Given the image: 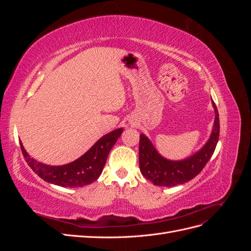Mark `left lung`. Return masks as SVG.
Segmentation results:
<instances>
[{
  "instance_id": "left-lung-1",
  "label": "left lung",
  "mask_w": 251,
  "mask_h": 251,
  "mask_svg": "<svg viewBox=\"0 0 251 251\" xmlns=\"http://www.w3.org/2000/svg\"><path fill=\"white\" fill-rule=\"evenodd\" d=\"M211 102L216 117L210 137L200 151L183 160L174 161L162 157L147 136L140 135L139 168L144 177L153 182L155 185L172 187L183 184L200 174L214 154L220 135L219 113L216 103L214 101Z\"/></svg>"
}]
</instances>
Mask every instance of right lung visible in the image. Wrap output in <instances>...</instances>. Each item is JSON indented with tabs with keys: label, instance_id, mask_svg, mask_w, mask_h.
Listing matches in <instances>:
<instances>
[{
	"label": "right lung",
	"instance_id": "add662e5",
	"mask_svg": "<svg viewBox=\"0 0 251 251\" xmlns=\"http://www.w3.org/2000/svg\"><path fill=\"white\" fill-rule=\"evenodd\" d=\"M124 128L120 127L102 136L87 153L76 160L65 165L53 166L36 161L23 147L21 150L26 162L43 180L63 187H80L92 183L102 173L110 151L120 137Z\"/></svg>",
	"mask_w": 251,
	"mask_h": 251
}]
</instances>
